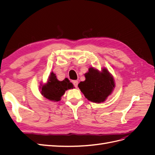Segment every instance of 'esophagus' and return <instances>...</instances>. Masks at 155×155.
Returning a JSON list of instances; mask_svg holds the SVG:
<instances>
[{
  "label": "esophagus",
  "mask_w": 155,
  "mask_h": 155,
  "mask_svg": "<svg viewBox=\"0 0 155 155\" xmlns=\"http://www.w3.org/2000/svg\"><path fill=\"white\" fill-rule=\"evenodd\" d=\"M73 84L74 87L77 88L78 87V81H73Z\"/></svg>",
  "instance_id": "34e87169"
}]
</instances>
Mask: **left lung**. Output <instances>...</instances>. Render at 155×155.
<instances>
[{"label": "left lung", "instance_id": "8db88e82", "mask_svg": "<svg viewBox=\"0 0 155 155\" xmlns=\"http://www.w3.org/2000/svg\"><path fill=\"white\" fill-rule=\"evenodd\" d=\"M85 80L78 84V87L85 97L94 103L104 102L115 87L113 76L106 68L101 71L91 67L85 74Z\"/></svg>", "mask_w": 155, "mask_h": 155}]
</instances>
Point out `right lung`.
Segmentation results:
<instances>
[{"mask_svg": "<svg viewBox=\"0 0 155 155\" xmlns=\"http://www.w3.org/2000/svg\"><path fill=\"white\" fill-rule=\"evenodd\" d=\"M73 84L70 82L68 79H64L63 81H59L55 74L51 72L47 82L44 85H41L39 88L41 89V94L45 98L56 102L61 100L65 91L73 88Z\"/></svg>", "mask_w": 155, "mask_h": 155, "instance_id": "obj_1", "label": "right lung"}]
</instances>
